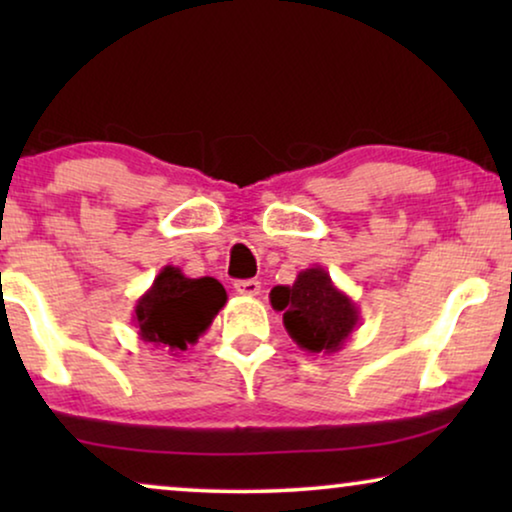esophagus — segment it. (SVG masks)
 Here are the masks:
<instances>
[{
	"label": "esophagus",
	"mask_w": 512,
	"mask_h": 512,
	"mask_svg": "<svg viewBox=\"0 0 512 512\" xmlns=\"http://www.w3.org/2000/svg\"><path fill=\"white\" fill-rule=\"evenodd\" d=\"M235 291L242 293V296L254 298L261 293V282H256V279H240V282H235Z\"/></svg>",
	"instance_id": "1"
}]
</instances>
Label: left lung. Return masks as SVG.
Returning a JSON list of instances; mask_svg holds the SVG:
<instances>
[{"label":"left lung","mask_w":512,"mask_h":512,"mask_svg":"<svg viewBox=\"0 0 512 512\" xmlns=\"http://www.w3.org/2000/svg\"><path fill=\"white\" fill-rule=\"evenodd\" d=\"M270 303L284 314V328L300 349L312 354L340 352L361 312L321 265L298 272L291 286H275Z\"/></svg>","instance_id":"obj_1"}]
</instances>
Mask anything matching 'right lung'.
I'll list each match as a JSON object with an SVG mask.
<instances>
[{
	"mask_svg": "<svg viewBox=\"0 0 512 512\" xmlns=\"http://www.w3.org/2000/svg\"><path fill=\"white\" fill-rule=\"evenodd\" d=\"M226 300L228 293L219 279H191L174 265H165L151 289L139 296L132 321L139 340L177 356L198 342Z\"/></svg>",
	"mask_w": 512,
	"mask_h": 512,
	"instance_id": "add662e5",
	"label": "right lung"
}]
</instances>
